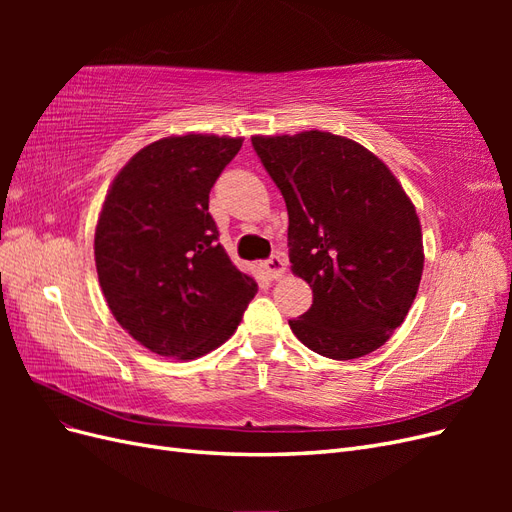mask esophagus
Wrapping results in <instances>:
<instances>
[{"label":"esophagus","mask_w":512,"mask_h":512,"mask_svg":"<svg viewBox=\"0 0 512 512\" xmlns=\"http://www.w3.org/2000/svg\"><path fill=\"white\" fill-rule=\"evenodd\" d=\"M262 269H265L271 280H277V277H282V273L286 271V260L280 254H273L271 258L262 262Z\"/></svg>","instance_id":"1"}]
</instances>
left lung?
Returning <instances> with one entry per match:
<instances>
[{
	"instance_id": "8db88e82",
	"label": "left lung",
	"mask_w": 512,
	"mask_h": 512,
	"mask_svg": "<svg viewBox=\"0 0 512 512\" xmlns=\"http://www.w3.org/2000/svg\"><path fill=\"white\" fill-rule=\"evenodd\" d=\"M288 209L292 273L314 292L288 320L309 350L359 359L393 335L423 275V235L412 200L386 164L331 132L252 136Z\"/></svg>"
}]
</instances>
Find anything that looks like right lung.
Returning a JSON list of instances; mask_svg holds the SVG:
<instances>
[{"label": "right lung", "instance_id": "add662e5", "mask_svg": "<svg viewBox=\"0 0 512 512\" xmlns=\"http://www.w3.org/2000/svg\"><path fill=\"white\" fill-rule=\"evenodd\" d=\"M243 138L185 134L119 170L96 226V269L115 320L138 344L192 361L235 333L258 290L218 243L209 192Z\"/></svg>", "mask_w": 512, "mask_h": 512}]
</instances>
